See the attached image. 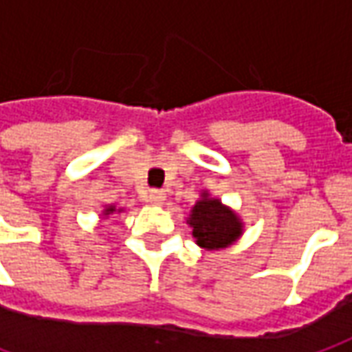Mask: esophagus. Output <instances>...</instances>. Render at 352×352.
I'll return each instance as SVG.
<instances>
[{
  "instance_id": "obj_1",
  "label": "esophagus",
  "mask_w": 352,
  "mask_h": 352,
  "mask_svg": "<svg viewBox=\"0 0 352 352\" xmlns=\"http://www.w3.org/2000/svg\"><path fill=\"white\" fill-rule=\"evenodd\" d=\"M165 200V192L164 190H150L146 195V202H150L152 206H162Z\"/></svg>"
}]
</instances>
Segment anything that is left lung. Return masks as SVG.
Returning a JSON list of instances; mask_svg holds the SVG:
<instances>
[{
	"instance_id": "8db88e82",
	"label": "left lung",
	"mask_w": 352,
	"mask_h": 352,
	"mask_svg": "<svg viewBox=\"0 0 352 352\" xmlns=\"http://www.w3.org/2000/svg\"><path fill=\"white\" fill-rule=\"evenodd\" d=\"M192 228V237L199 248L206 251H218L234 245L243 234V222L230 206L222 204L220 199L210 197L208 190L200 192L187 218Z\"/></svg>"
}]
</instances>
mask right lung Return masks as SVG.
Returning a JSON list of instances; mask_svg holds the SVG:
<instances>
[{
	"mask_svg": "<svg viewBox=\"0 0 352 352\" xmlns=\"http://www.w3.org/2000/svg\"><path fill=\"white\" fill-rule=\"evenodd\" d=\"M116 212H122V208H116L115 204H107V206L103 208V214H101V216H103V218H109L111 214H116Z\"/></svg>",
	"mask_w": 352,
	"mask_h": 352,
	"instance_id": "add662e5",
	"label": "right lung"
}]
</instances>
